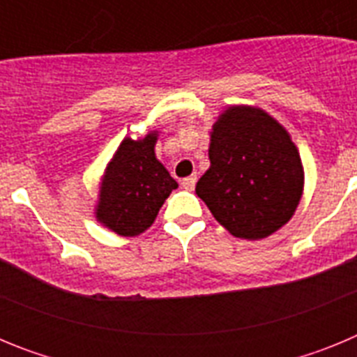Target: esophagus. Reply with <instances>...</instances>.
I'll use <instances>...</instances> for the list:
<instances>
[{
  "mask_svg": "<svg viewBox=\"0 0 357 357\" xmlns=\"http://www.w3.org/2000/svg\"><path fill=\"white\" fill-rule=\"evenodd\" d=\"M195 185H197V176L195 175L188 176V178H184V181H182V188H184L185 191H193Z\"/></svg>",
  "mask_w": 357,
  "mask_h": 357,
  "instance_id": "obj_1",
  "label": "esophagus"
}]
</instances>
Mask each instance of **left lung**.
Listing matches in <instances>:
<instances>
[{
  "label": "left lung",
  "instance_id": "left-lung-1",
  "mask_svg": "<svg viewBox=\"0 0 357 357\" xmlns=\"http://www.w3.org/2000/svg\"><path fill=\"white\" fill-rule=\"evenodd\" d=\"M209 134L211 166L197 195L234 238L272 236L304 193V166L289 132L261 107L229 105Z\"/></svg>",
  "mask_w": 357,
  "mask_h": 357
}]
</instances>
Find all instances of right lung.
Listing matches in <instances>:
<instances>
[{
  "instance_id": "1",
  "label": "right lung",
  "mask_w": 357,
  "mask_h": 357,
  "mask_svg": "<svg viewBox=\"0 0 357 357\" xmlns=\"http://www.w3.org/2000/svg\"><path fill=\"white\" fill-rule=\"evenodd\" d=\"M159 130L119 143L98 184L94 218L123 238H135L155 222L176 181L155 155Z\"/></svg>"
}]
</instances>
